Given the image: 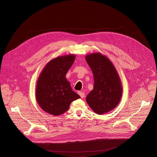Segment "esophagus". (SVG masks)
Here are the masks:
<instances>
[{
  "label": "esophagus",
  "mask_w": 157,
  "mask_h": 157,
  "mask_svg": "<svg viewBox=\"0 0 157 157\" xmlns=\"http://www.w3.org/2000/svg\"><path fill=\"white\" fill-rule=\"evenodd\" d=\"M78 94L80 95V97H81L82 98L85 97V94H84V92H83L79 91V92H78Z\"/></svg>",
  "instance_id": "1"
}]
</instances>
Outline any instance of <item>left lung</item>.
Segmentation results:
<instances>
[{
	"instance_id": "8db88e82",
	"label": "left lung",
	"mask_w": 157,
	"mask_h": 157,
	"mask_svg": "<svg viewBox=\"0 0 157 157\" xmlns=\"http://www.w3.org/2000/svg\"><path fill=\"white\" fill-rule=\"evenodd\" d=\"M86 60L94 76L93 90L86 101L92 110L99 115L107 113L119 103L122 87L118 73L110 60L100 53L88 55Z\"/></svg>"
}]
</instances>
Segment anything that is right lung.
Segmentation results:
<instances>
[{"instance_id":"obj_1","label":"right lung","mask_w":157,"mask_h":157,"mask_svg":"<svg viewBox=\"0 0 157 157\" xmlns=\"http://www.w3.org/2000/svg\"><path fill=\"white\" fill-rule=\"evenodd\" d=\"M75 56L59 57L50 61L41 72L37 82L36 97L40 108L48 113L60 115L66 112L71 101L81 98L73 91L65 76Z\"/></svg>"}]
</instances>
